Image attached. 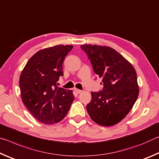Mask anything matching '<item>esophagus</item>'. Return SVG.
Returning <instances> with one entry per match:
<instances>
[{"instance_id": "1", "label": "esophagus", "mask_w": 159, "mask_h": 159, "mask_svg": "<svg viewBox=\"0 0 159 159\" xmlns=\"http://www.w3.org/2000/svg\"><path fill=\"white\" fill-rule=\"evenodd\" d=\"M75 90V92H76L77 94H80V93H82V90H79V89H75L74 90Z\"/></svg>"}]
</instances>
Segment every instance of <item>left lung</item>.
Instances as JSON below:
<instances>
[{
	"mask_svg": "<svg viewBox=\"0 0 159 159\" xmlns=\"http://www.w3.org/2000/svg\"><path fill=\"white\" fill-rule=\"evenodd\" d=\"M90 60L95 73L104 88L91 93L92 99L86 109L94 122L112 126L124 118L133 108L139 95L135 69L125 57L109 46L82 45Z\"/></svg>",
	"mask_w": 159,
	"mask_h": 159,
	"instance_id": "8db88e82",
	"label": "left lung"
}]
</instances>
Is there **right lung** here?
Returning a JSON list of instances; mask_svg holds the SVG:
<instances>
[{"instance_id": "obj_1", "label": "right lung", "mask_w": 159, "mask_h": 159, "mask_svg": "<svg viewBox=\"0 0 159 159\" xmlns=\"http://www.w3.org/2000/svg\"><path fill=\"white\" fill-rule=\"evenodd\" d=\"M73 45H57L38 51L29 59L20 77L23 103L38 120L55 124L66 116L74 99L72 90L57 86L62 64Z\"/></svg>"}]
</instances>
